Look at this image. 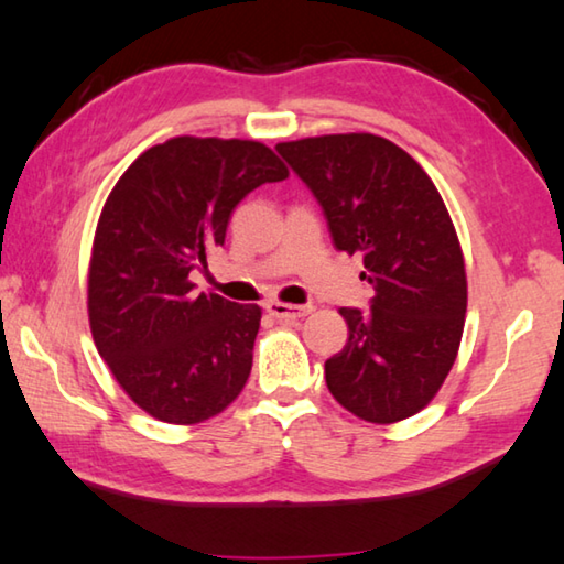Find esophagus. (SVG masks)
Instances as JSON below:
<instances>
[{"label": "esophagus", "instance_id": "1", "mask_svg": "<svg viewBox=\"0 0 564 564\" xmlns=\"http://www.w3.org/2000/svg\"><path fill=\"white\" fill-rule=\"evenodd\" d=\"M265 311L279 321H299L303 316H308L314 306H293V303H281V301H271L265 303Z\"/></svg>", "mask_w": 564, "mask_h": 564}]
</instances>
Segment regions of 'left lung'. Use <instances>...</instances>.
<instances>
[{"label":"left lung","instance_id":"1","mask_svg":"<svg viewBox=\"0 0 564 564\" xmlns=\"http://www.w3.org/2000/svg\"><path fill=\"white\" fill-rule=\"evenodd\" d=\"M275 150L324 208L338 250L364 258L369 311L341 308L348 341L326 361V387L364 422L414 416L457 359L467 273L432 177L371 132L279 142Z\"/></svg>","mask_w":564,"mask_h":564}]
</instances>
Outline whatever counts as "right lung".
I'll list each match as a JSON object with an SVG mask.
<instances>
[{
	"label": "right lung",
	"mask_w": 564,
	"mask_h": 564,
	"mask_svg": "<svg viewBox=\"0 0 564 564\" xmlns=\"http://www.w3.org/2000/svg\"><path fill=\"white\" fill-rule=\"evenodd\" d=\"M285 177L263 142L183 135L145 150L107 195L89 328L124 394L160 422H205L243 391L261 308L195 293L191 273L226 243L236 205Z\"/></svg>",
	"instance_id": "obj_1"
}]
</instances>
